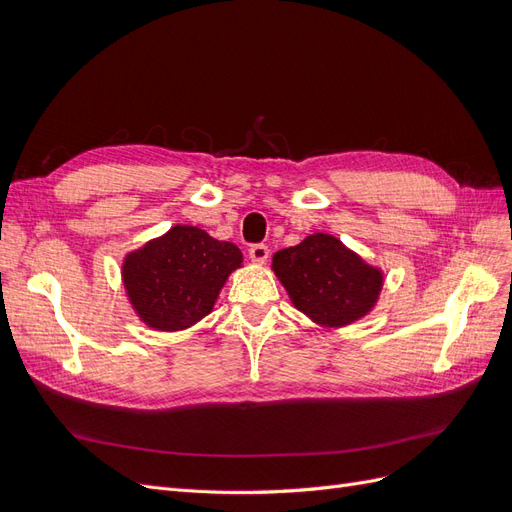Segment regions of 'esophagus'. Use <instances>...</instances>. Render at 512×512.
Listing matches in <instances>:
<instances>
[{
    "mask_svg": "<svg viewBox=\"0 0 512 512\" xmlns=\"http://www.w3.org/2000/svg\"><path fill=\"white\" fill-rule=\"evenodd\" d=\"M250 258L256 262V265H265V262L269 260V247L267 245H252L250 247Z\"/></svg>",
    "mask_w": 512,
    "mask_h": 512,
    "instance_id": "obj_1",
    "label": "esophagus"
}]
</instances>
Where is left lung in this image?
Returning a JSON list of instances; mask_svg holds the SVG:
<instances>
[{
  "mask_svg": "<svg viewBox=\"0 0 512 512\" xmlns=\"http://www.w3.org/2000/svg\"><path fill=\"white\" fill-rule=\"evenodd\" d=\"M273 273L292 305L322 329H342L376 307L384 273L327 232L273 254Z\"/></svg>",
  "mask_w": 512,
  "mask_h": 512,
  "instance_id": "8db88e82",
  "label": "left lung"
}]
</instances>
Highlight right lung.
I'll list each match as a JSON object with an SVG mask.
<instances>
[{
  "label": "right lung",
  "mask_w": 512,
  "mask_h": 512,
  "mask_svg": "<svg viewBox=\"0 0 512 512\" xmlns=\"http://www.w3.org/2000/svg\"><path fill=\"white\" fill-rule=\"evenodd\" d=\"M243 254L198 226L177 224L128 252L121 280L136 316L153 331L175 333L203 320Z\"/></svg>",
  "instance_id": "1"
}]
</instances>
